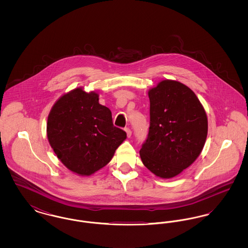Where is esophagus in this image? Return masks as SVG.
Returning <instances> with one entry per match:
<instances>
[{"label":"esophagus","instance_id":"34e87169","mask_svg":"<svg viewBox=\"0 0 248 248\" xmlns=\"http://www.w3.org/2000/svg\"><path fill=\"white\" fill-rule=\"evenodd\" d=\"M125 132H126V135H127V138H130L131 136H132V131H131V129L130 128H128V127H126L125 128Z\"/></svg>","mask_w":248,"mask_h":248}]
</instances>
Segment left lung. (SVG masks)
<instances>
[{
  "label": "left lung",
  "mask_w": 248,
  "mask_h": 248,
  "mask_svg": "<svg viewBox=\"0 0 248 248\" xmlns=\"http://www.w3.org/2000/svg\"><path fill=\"white\" fill-rule=\"evenodd\" d=\"M150 127L140 151L142 163L158 177H176L200 155L207 117L188 86L165 80L149 91Z\"/></svg>",
  "instance_id": "left-lung-1"
}]
</instances>
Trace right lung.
Masks as SVG:
<instances>
[{
	"label": "right lung",
	"instance_id": "obj_1",
	"mask_svg": "<svg viewBox=\"0 0 248 248\" xmlns=\"http://www.w3.org/2000/svg\"><path fill=\"white\" fill-rule=\"evenodd\" d=\"M49 143L71 171L89 176L111 160L126 133L113 125L111 111L98 94L77 88L62 95L47 119Z\"/></svg>",
	"mask_w": 248,
	"mask_h": 248
}]
</instances>
